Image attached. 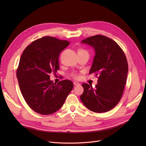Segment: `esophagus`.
Listing matches in <instances>:
<instances>
[{
  "label": "esophagus",
  "instance_id": "1",
  "mask_svg": "<svg viewBox=\"0 0 146 146\" xmlns=\"http://www.w3.org/2000/svg\"><path fill=\"white\" fill-rule=\"evenodd\" d=\"M73 84H74V86H78V85H80V83H78V82H74L73 83Z\"/></svg>",
  "mask_w": 146,
  "mask_h": 146
}]
</instances>
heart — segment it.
<instances>
[{
    "label": "heart",
    "instance_id": "obj_1",
    "mask_svg": "<svg viewBox=\"0 0 146 146\" xmlns=\"http://www.w3.org/2000/svg\"><path fill=\"white\" fill-rule=\"evenodd\" d=\"M87 52L86 50H83V49H79V50H78V53H80V52ZM77 78H78V76H77Z\"/></svg>",
    "mask_w": 146,
    "mask_h": 146
}]
</instances>
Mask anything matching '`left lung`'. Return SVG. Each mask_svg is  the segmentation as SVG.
<instances>
[{
	"instance_id": "left-lung-1",
	"label": "left lung",
	"mask_w": 146,
	"mask_h": 146,
	"mask_svg": "<svg viewBox=\"0 0 146 146\" xmlns=\"http://www.w3.org/2000/svg\"><path fill=\"white\" fill-rule=\"evenodd\" d=\"M81 43L94 49L95 57L89 73L99 76L95 88L82 84L84 91L81 101L93 112L110 111L119 103L126 83L128 67L125 54L116 42L101 35L89 37Z\"/></svg>"
}]
</instances>
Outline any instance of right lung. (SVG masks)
<instances>
[{"mask_svg":"<svg viewBox=\"0 0 146 146\" xmlns=\"http://www.w3.org/2000/svg\"><path fill=\"white\" fill-rule=\"evenodd\" d=\"M68 45L67 41L44 36L29 44L21 56L17 72L20 90L29 106L38 113L57 111L73 88L69 80L56 85L50 79V74L60 68L59 55Z\"/></svg>","mask_w":146,"mask_h":146,"instance_id":"obj_1","label":"right lung"}]
</instances>
